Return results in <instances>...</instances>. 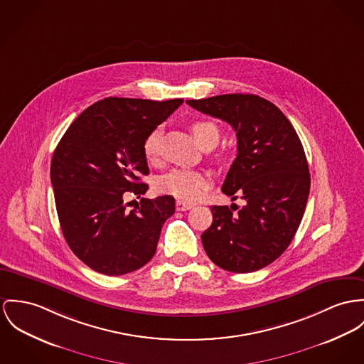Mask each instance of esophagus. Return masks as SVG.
<instances>
[{
	"mask_svg": "<svg viewBox=\"0 0 364 364\" xmlns=\"http://www.w3.org/2000/svg\"><path fill=\"white\" fill-rule=\"evenodd\" d=\"M191 208H194V205L187 203V202H184V200H177V202H176V209H177V210H180V212L190 210Z\"/></svg>",
	"mask_w": 364,
	"mask_h": 364,
	"instance_id": "esophagus-1",
	"label": "esophagus"
}]
</instances>
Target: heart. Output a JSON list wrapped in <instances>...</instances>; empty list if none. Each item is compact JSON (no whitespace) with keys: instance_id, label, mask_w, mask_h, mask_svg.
Returning a JSON list of instances; mask_svg holds the SVG:
<instances>
[{"instance_id":"1","label":"heart","mask_w":364,"mask_h":364,"mask_svg":"<svg viewBox=\"0 0 364 364\" xmlns=\"http://www.w3.org/2000/svg\"><path fill=\"white\" fill-rule=\"evenodd\" d=\"M191 132L202 148H213L220 139V130L218 124L210 120L193 122ZM159 130H152L144 141V155L148 161L156 159L159 154ZM156 188L162 194L176 196L187 202H194L203 196L205 191L209 188V178L206 174L196 170L174 168L158 180Z\"/></svg>"}]
</instances>
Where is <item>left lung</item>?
<instances>
[{"mask_svg": "<svg viewBox=\"0 0 364 364\" xmlns=\"http://www.w3.org/2000/svg\"><path fill=\"white\" fill-rule=\"evenodd\" d=\"M187 104L235 130L237 158L222 191L245 200L242 208H210L213 222L200 235L205 252L227 272L263 269L288 248L305 213L310 174L302 142L285 114L259 95L224 94Z\"/></svg>", "mask_w": 364, "mask_h": 364, "instance_id": "8db88e82", "label": "left lung"}]
</instances>
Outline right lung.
I'll use <instances>...</instances> for the list:
<instances>
[{"instance_id": "add662e5", "label": "right lung", "mask_w": 364, "mask_h": 364, "mask_svg": "<svg viewBox=\"0 0 364 364\" xmlns=\"http://www.w3.org/2000/svg\"><path fill=\"white\" fill-rule=\"evenodd\" d=\"M183 104L109 97L80 113L56 145L51 183L63 237L90 269L122 276L155 255L174 198H141L133 210L124 198L144 196L149 173L146 136Z\"/></svg>"}]
</instances>
